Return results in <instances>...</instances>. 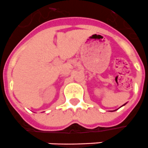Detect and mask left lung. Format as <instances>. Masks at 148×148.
I'll return each mask as SVG.
<instances>
[{
    "instance_id": "obj_1",
    "label": "left lung",
    "mask_w": 148,
    "mask_h": 148,
    "mask_svg": "<svg viewBox=\"0 0 148 148\" xmlns=\"http://www.w3.org/2000/svg\"><path fill=\"white\" fill-rule=\"evenodd\" d=\"M124 105H125V104H124Z\"/></svg>"
}]
</instances>
